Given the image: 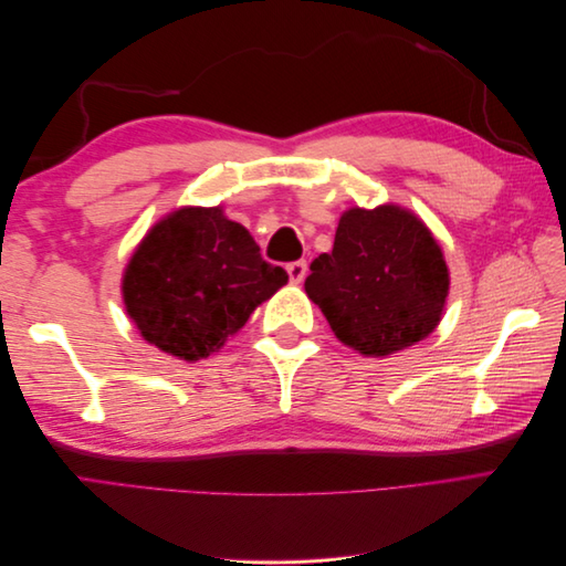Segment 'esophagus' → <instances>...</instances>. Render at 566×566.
I'll list each match as a JSON object with an SVG mask.
<instances>
[{
	"label": "esophagus",
	"mask_w": 566,
	"mask_h": 566,
	"mask_svg": "<svg viewBox=\"0 0 566 566\" xmlns=\"http://www.w3.org/2000/svg\"><path fill=\"white\" fill-rule=\"evenodd\" d=\"M285 269H287L290 283L300 285V283L306 279V262H304V260H300V262H290Z\"/></svg>",
	"instance_id": "1"
}]
</instances>
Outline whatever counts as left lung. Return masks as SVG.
Instances as JSON below:
<instances>
[{
  "label": "left lung",
  "instance_id": "8db88e82",
  "mask_svg": "<svg viewBox=\"0 0 566 566\" xmlns=\"http://www.w3.org/2000/svg\"><path fill=\"white\" fill-rule=\"evenodd\" d=\"M306 295L333 333L366 356L401 352L430 335L449 295V269L434 235L397 205L339 217L333 252L312 262Z\"/></svg>",
  "mask_w": 566,
  "mask_h": 566
}]
</instances>
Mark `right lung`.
Segmentation results:
<instances>
[{
	"label": "right lung",
	"mask_w": 566,
	"mask_h": 566,
	"mask_svg": "<svg viewBox=\"0 0 566 566\" xmlns=\"http://www.w3.org/2000/svg\"><path fill=\"white\" fill-rule=\"evenodd\" d=\"M285 283V269L264 262L248 229L221 208H181L134 250L123 297L146 342L198 361L224 347Z\"/></svg>",
	"instance_id": "add662e5"
}]
</instances>
